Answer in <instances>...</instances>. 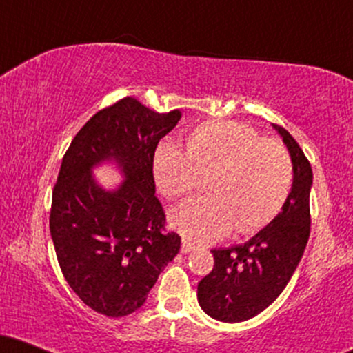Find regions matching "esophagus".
I'll use <instances>...</instances> for the list:
<instances>
[{"label": "esophagus", "mask_w": 353, "mask_h": 353, "mask_svg": "<svg viewBox=\"0 0 353 353\" xmlns=\"http://www.w3.org/2000/svg\"><path fill=\"white\" fill-rule=\"evenodd\" d=\"M194 249V244H190V242L185 241V239H182V244H181V252L182 254H188L190 250Z\"/></svg>", "instance_id": "obj_1"}]
</instances>
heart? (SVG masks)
<instances>
[{"mask_svg":"<svg viewBox=\"0 0 353 353\" xmlns=\"http://www.w3.org/2000/svg\"><path fill=\"white\" fill-rule=\"evenodd\" d=\"M151 169L157 190L168 199L192 192L205 176L208 196L169 212V224L197 244L217 241L232 228L237 234L264 229L282 212L294 182L285 145L230 119H209L190 129L185 152L161 141Z\"/></svg>","mask_w":353,"mask_h":353,"instance_id":"1","label":"heart"}]
</instances>
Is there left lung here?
I'll return each mask as SVG.
<instances>
[{
  "label": "left lung",
  "mask_w": 353,
  "mask_h": 353,
  "mask_svg": "<svg viewBox=\"0 0 353 353\" xmlns=\"http://www.w3.org/2000/svg\"><path fill=\"white\" fill-rule=\"evenodd\" d=\"M272 125L292 157V189L282 212L245 244L210 250L214 269L197 285V301L221 322H244L265 310L289 283L310 236V163L289 131Z\"/></svg>",
  "instance_id": "1"
}]
</instances>
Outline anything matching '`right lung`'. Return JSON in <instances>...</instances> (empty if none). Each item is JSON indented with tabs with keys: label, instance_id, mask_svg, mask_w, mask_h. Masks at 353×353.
<instances>
[{
	"label": "right lung",
	"instance_id": "add662e5",
	"mask_svg": "<svg viewBox=\"0 0 353 353\" xmlns=\"http://www.w3.org/2000/svg\"><path fill=\"white\" fill-rule=\"evenodd\" d=\"M179 109L161 112L134 98L96 112L74 136L61 163L50 230L61 272L76 295L108 317H124L148 299L164 267L181 249L165 230L156 194L152 154L176 128ZM114 162L125 181L101 188L92 168Z\"/></svg>",
	"mask_w": 353,
	"mask_h": 353
}]
</instances>
